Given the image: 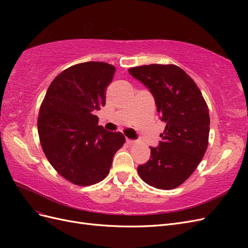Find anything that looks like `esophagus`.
<instances>
[{
  "instance_id": "esophagus-1",
  "label": "esophagus",
  "mask_w": 248,
  "mask_h": 248,
  "mask_svg": "<svg viewBox=\"0 0 248 248\" xmlns=\"http://www.w3.org/2000/svg\"><path fill=\"white\" fill-rule=\"evenodd\" d=\"M126 142H127V144H128V145H133L136 141H134L133 140H130V139H126Z\"/></svg>"
}]
</instances>
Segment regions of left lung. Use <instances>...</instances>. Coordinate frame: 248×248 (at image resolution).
Listing matches in <instances>:
<instances>
[{"label":"left lung","mask_w":248,"mask_h":248,"mask_svg":"<svg viewBox=\"0 0 248 248\" xmlns=\"http://www.w3.org/2000/svg\"><path fill=\"white\" fill-rule=\"evenodd\" d=\"M152 93L166 128L151 157L139 166L142 181L158 189H174L196 170L208 147L210 117L199 87L176 65L151 64L128 69Z\"/></svg>","instance_id":"1"}]
</instances>
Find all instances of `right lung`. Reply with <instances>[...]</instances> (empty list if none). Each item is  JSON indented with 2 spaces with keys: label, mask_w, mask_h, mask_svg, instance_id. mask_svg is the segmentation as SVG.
Instances as JSON below:
<instances>
[{
  "label": "right lung",
  "mask_w": 248,
  "mask_h": 248,
  "mask_svg": "<svg viewBox=\"0 0 248 248\" xmlns=\"http://www.w3.org/2000/svg\"><path fill=\"white\" fill-rule=\"evenodd\" d=\"M115 71L104 62L73 65L51 81L41 103L37 125L43 152L60 175L78 186L102 181L125 142L121 132L104 130L94 115L106 106Z\"/></svg>",
  "instance_id": "add662e5"
}]
</instances>
